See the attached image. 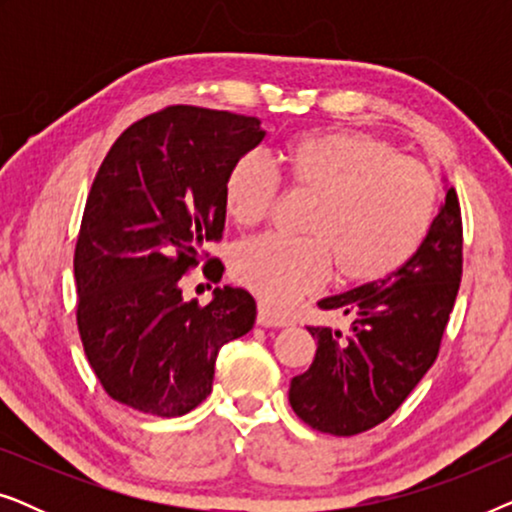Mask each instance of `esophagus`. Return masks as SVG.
Here are the masks:
<instances>
[{
	"mask_svg": "<svg viewBox=\"0 0 512 512\" xmlns=\"http://www.w3.org/2000/svg\"><path fill=\"white\" fill-rule=\"evenodd\" d=\"M256 319H258V324H261V326H275V328L293 324L291 314H286L282 310H275V307H270L268 303H258V317Z\"/></svg>",
	"mask_w": 512,
	"mask_h": 512,
	"instance_id": "34e87169",
	"label": "esophagus"
}]
</instances>
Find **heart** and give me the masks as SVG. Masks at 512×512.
I'll use <instances>...</instances> for the list:
<instances>
[{
  "mask_svg": "<svg viewBox=\"0 0 512 512\" xmlns=\"http://www.w3.org/2000/svg\"><path fill=\"white\" fill-rule=\"evenodd\" d=\"M286 181L314 202L307 237L261 235L233 251V275L272 303L314 291L331 275L375 284L403 268L436 219L438 181L417 160L359 132H314L282 153ZM279 198V174L261 153H247L226 174L223 202L230 219L256 226Z\"/></svg>",
  "mask_w": 512,
  "mask_h": 512,
  "instance_id": "1",
  "label": "heart"
}]
</instances>
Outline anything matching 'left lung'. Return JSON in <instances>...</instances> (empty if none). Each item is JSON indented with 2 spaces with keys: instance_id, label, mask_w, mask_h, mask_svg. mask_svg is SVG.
Returning <instances> with one entry per match:
<instances>
[{
  "instance_id": "obj_1",
  "label": "left lung",
  "mask_w": 512,
  "mask_h": 512,
  "mask_svg": "<svg viewBox=\"0 0 512 512\" xmlns=\"http://www.w3.org/2000/svg\"><path fill=\"white\" fill-rule=\"evenodd\" d=\"M464 228L457 191L447 188L417 254L394 275L319 300L347 314L349 331L307 326L317 354L291 380L289 401L312 429L356 436L382 424L436 361L461 282Z\"/></svg>"
}]
</instances>
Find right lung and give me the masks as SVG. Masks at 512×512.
<instances>
[{"instance_id":"add662e5","label":"right lung","mask_w":512,"mask_h":512,"mask_svg":"<svg viewBox=\"0 0 512 512\" xmlns=\"http://www.w3.org/2000/svg\"><path fill=\"white\" fill-rule=\"evenodd\" d=\"M263 137L254 116L174 104L132 123L102 160L74 249L76 326L114 401L186 415L212 394L219 349L254 326L249 291L216 286L200 305L181 279L221 240L226 174ZM202 272L219 282L223 263Z\"/></svg>"}]
</instances>
